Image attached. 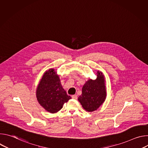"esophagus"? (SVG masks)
Listing matches in <instances>:
<instances>
[{"mask_svg": "<svg viewBox=\"0 0 148 148\" xmlns=\"http://www.w3.org/2000/svg\"><path fill=\"white\" fill-rule=\"evenodd\" d=\"M72 98L73 99H77V95H73L71 96Z\"/></svg>", "mask_w": 148, "mask_h": 148, "instance_id": "esophagus-1", "label": "esophagus"}]
</instances>
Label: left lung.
Instances as JSON below:
<instances>
[{
    "label": "left lung",
    "instance_id": "8db88e82",
    "mask_svg": "<svg viewBox=\"0 0 148 148\" xmlns=\"http://www.w3.org/2000/svg\"><path fill=\"white\" fill-rule=\"evenodd\" d=\"M106 98V89L104 76L101 72L98 71L95 80L90 79L84 84L82 94L78 99L84 110L88 112L97 110L104 102Z\"/></svg>",
    "mask_w": 148,
    "mask_h": 148
}]
</instances>
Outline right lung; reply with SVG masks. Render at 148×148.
Returning <instances> with one entry per match:
<instances>
[{"label":"right lung","mask_w":148,"mask_h":148,"mask_svg":"<svg viewBox=\"0 0 148 148\" xmlns=\"http://www.w3.org/2000/svg\"><path fill=\"white\" fill-rule=\"evenodd\" d=\"M39 103L46 111L56 113L60 111L63 104L71 98L62 87L59 77L54 69L46 71L36 91Z\"/></svg>","instance_id":"add662e5"}]
</instances>
